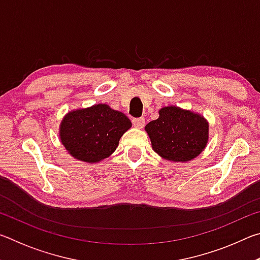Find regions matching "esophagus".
<instances>
[{"label": "esophagus", "instance_id": "1", "mask_svg": "<svg viewBox=\"0 0 260 260\" xmlns=\"http://www.w3.org/2000/svg\"><path fill=\"white\" fill-rule=\"evenodd\" d=\"M132 122H133L134 127H138V128H142V127L144 126V124H146V119L144 118H134L133 120H132Z\"/></svg>", "mask_w": 260, "mask_h": 260}]
</instances>
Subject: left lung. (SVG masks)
Masks as SVG:
<instances>
[{"mask_svg": "<svg viewBox=\"0 0 260 260\" xmlns=\"http://www.w3.org/2000/svg\"><path fill=\"white\" fill-rule=\"evenodd\" d=\"M153 150L165 159L188 161L200 155L209 139L203 117L177 107L159 110V118L146 126Z\"/></svg>", "mask_w": 260, "mask_h": 260, "instance_id": "obj_1", "label": "left lung"}]
</instances>
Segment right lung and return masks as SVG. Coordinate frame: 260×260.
Segmentation results:
<instances>
[{"label":"right lung","instance_id":"1","mask_svg":"<svg viewBox=\"0 0 260 260\" xmlns=\"http://www.w3.org/2000/svg\"><path fill=\"white\" fill-rule=\"evenodd\" d=\"M132 126L124 113L107 104L70 112L60 125V140L79 160L96 162L116 150L119 140Z\"/></svg>","mask_w":260,"mask_h":260}]
</instances>
